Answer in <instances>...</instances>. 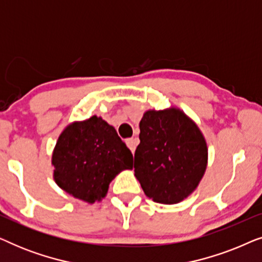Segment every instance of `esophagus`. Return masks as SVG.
Here are the masks:
<instances>
[{"mask_svg": "<svg viewBox=\"0 0 262 262\" xmlns=\"http://www.w3.org/2000/svg\"><path fill=\"white\" fill-rule=\"evenodd\" d=\"M138 143H139L138 138H136V137H132V138H127L126 139V144L128 146V149H130L132 152H135V150H136V148H137Z\"/></svg>", "mask_w": 262, "mask_h": 262, "instance_id": "esophagus-1", "label": "esophagus"}]
</instances>
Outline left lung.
Wrapping results in <instances>:
<instances>
[{
  "mask_svg": "<svg viewBox=\"0 0 262 262\" xmlns=\"http://www.w3.org/2000/svg\"><path fill=\"white\" fill-rule=\"evenodd\" d=\"M135 177L145 195L177 204L191 194L205 173L207 146L199 127L178 108L146 111L139 123Z\"/></svg>",
  "mask_w": 262,
  "mask_h": 262,
  "instance_id": "8db88e82",
  "label": "left lung"
}]
</instances>
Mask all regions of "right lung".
<instances>
[{"label":"right lung","mask_w":262,"mask_h":262,"mask_svg":"<svg viewBox=\"0 0 262 262\" xmlns=\"http://www.w3.org/2000/svg\"><path fill=\"white\" fill-rule=\"evenodd\" d=\"M56 184L87 203L101 200L110 182L124 169H132L134 156L116 128L102 118L70 124L53 150Z\"/></svg>","instance_id":"add662e5"}]
</instances>
